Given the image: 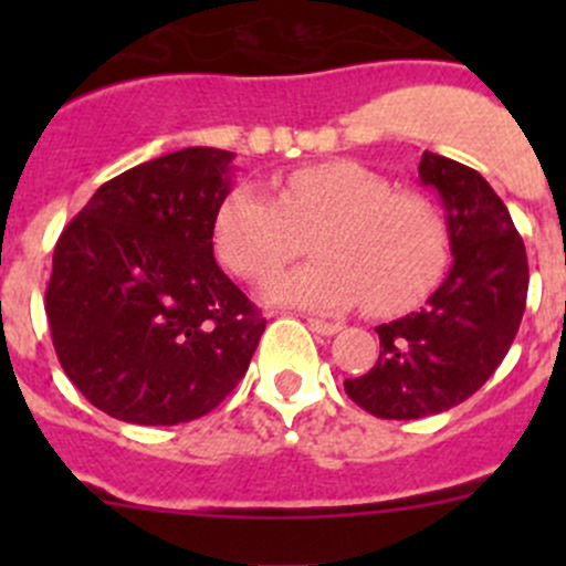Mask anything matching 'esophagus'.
I'll use <instances>...</instances> for the list:
<instances>
[{
	"label": "esophagus",
	"instance_id": "34e87169",
	"mask_svg": "<svg viewBox=\"0 0 566 566\" xmlns=\"http://www.w3.org/2000/svg\"><path fill=\"white\" fill-rule=\"evenodd\" d=\"M306 325H310V328L319 336H334L342 331L339 323H325V319H306Z\"/></svg>",
	"mask_w": 566,
	"mask_h": 566
}]
</instances>
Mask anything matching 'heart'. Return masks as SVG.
Wrapping results in <instances>:
<instances>
[{"instance_id": "1", "label": "heart", "mask_w": 566, "mask_h": 566, "mask_svg": "<svg viewBox=\"0 0 566 566\" xmlns=\"http://www.w3.org/2000/svg\"><path fill=\"white\" fill-rule=\"evenodd\" d=\"M317 235L319 260L273 279L271 304L342 312L361 304L399 315L419 304L449 265L447 216L421 193L353 161L295 169L276 193L241 182L216 216V249L247 282H265Z\"/></svg>"}]
</instances>
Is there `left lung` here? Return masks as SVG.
I'll use <instances>...</instances> for the list:
<instances>
[{
  "label": "left lung",
  "instance_id": "8db88e82",
  "mask_svg": "<svg viewBox=\"0 0 566 566\" xmlns=\"http://www.w3.org/2000/svg\"><path fill=\"white\" fill-rule=\"evenodd\" d=\"M424 186L447 210L452 268L427 306L378 325L380 358L345 380L378 419H424L465 402L499 369L526 312L528 260L499 193L476 169L424 150Z\"/></svg>",
  "mask_w": 566,
  "mask_h": 566
}]
</instances>
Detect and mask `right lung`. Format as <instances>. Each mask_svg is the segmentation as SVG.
<instances>
[{"label": "right lung", "mask_w": 566, "mask_h": 566, "mask_svg": "<svg viewBox=\"0 0 566 566\" xmlns=\"http://www.w3.org/2000/svg\"><path fill=\"white\" fill-rule=\"evenodd\" d=\"M235 153L186 147L112 177L62 230L45 315L67 378L128 424L210 413L265 317L213 256Z\"/></svg>", "instance_id": "add662e5"}]
</instances>
